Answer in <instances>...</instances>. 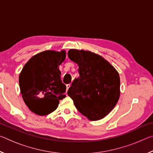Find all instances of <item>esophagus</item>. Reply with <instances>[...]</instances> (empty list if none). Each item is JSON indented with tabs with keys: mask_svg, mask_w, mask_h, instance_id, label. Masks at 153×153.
I'll return each mask as SVG.
<instances>
[{
	"mask_svg": "<svg viewBox=\"0 0 153 153\" xmlns=\"http://www.w3.org/2000/svg\"><path fill=\"white\" fill-rule=\"evenodd\" d=\"M71 86V85H70V84H67L66 85V87H67V89H66V92H67L68 91V89L69 88V87Z\"/></svg>",
	"mask_w": 153,
	"mask_h": 153,
	"instance_id": "1",
	"label": "esophagus"
}]
</instances>
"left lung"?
<instances>
[{
    "instance_id": "obj_1",
    "label": "left lung",
    "mask_w": 153,
    "mask_h": 153,
    "mask_svg": "<svg viewBox=\"0 0 153 153\" xmlns=\"http://www.w3.org/2000/svg\"><path fill=\"white\" fill-rule=\"evenodd\" d=\"M68 56L78 65L79 77L74 79L67 94L89 120H101L120 99L118 71L102 56L91 51L70 49Z\"/></svg>"
}]
</instances>
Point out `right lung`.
<instances>
[{"instance_id":"obj_1","label":"right lung","mask_w":153,"mask_h":153,"mask_svg":"<svg viewBox=\"0 0 153 153\" xmlns=\"http://www.w3.org/2000/svg\"><path fill=\"white\" fill-rule=\"evenodd\" d=\"M66 52L45 51L28 61L19 74L20 91L25 105L38 115H46L56 109L59 100L66 97V86L61 81L59 65Z\"/></svg>"}]
</instances>
